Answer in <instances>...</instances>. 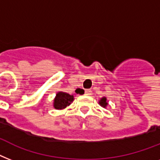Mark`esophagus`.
Here are the masks:
<instances>
[{
    "label": "esophagus",
    "mask_w": 160,
    "mask_h": 160,
    "mask_svg": "<svg viewBox=\"0 0 160 160\" xmlns=\"http://www.w3.org/2000/svg\"><path fill=\"white\" fill-rule=\"evenodd\" d=\"M91 93H92V91L90 90H85V94L86 95H91Z\"/></svg>",
    "instance_id": "34e87169"
}]
</instances>
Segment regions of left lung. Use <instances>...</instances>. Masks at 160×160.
<instances>
[{"label":"left lung","mask_w":160,"mask_h":160,"mask_svg":"<svg viewBox=\"0 0 160 160\" xmlns=\"http://www.w3.org/2000/svg\"><path fill=\"white\" fill-rule=\"evenodd\" d=\"M100 105L103 107H106V105H108V103L106 102V98L104 97L100 100Z\"/></svg>","instance_id":"1"}]
</instances>
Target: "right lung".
Returning <instances> with one entry per match:
<instances>
[{
  "instance_id": "1",
  "label": "right lung",
  "mask_w": 160,
  "mask_h": 160,
  "mask_svg": "<svg viewBox=\"0 0 160 160\" xmlns=\"http://www.w3.org/2000/svg\"><path fill=\"white\" fill-rule=\"evenodd\" d=\"M74 100V96L70 95L67 93L59 92L56 95L55 100H54V107L56 109H61L70 105Z\"/></svg>"
}]
</instances>
